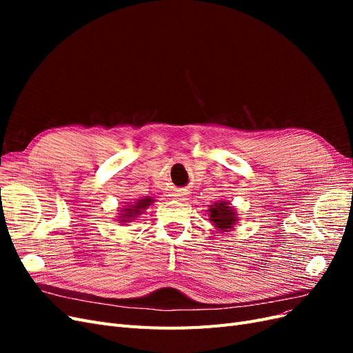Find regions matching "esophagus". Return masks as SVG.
Masks as SVG:
<instances>
[{
  "label": "esophagus",
  "mask_w": 353,
  "mask_h": 353,
  "mask_svg": "<svg viewBox=\"0 0 353 353\" xmlns=\"http://www.w3.org/2000/svg\"><path fill=\"white\" fill-rule=\"evenodd\" d=\"M176 196L181 197V200H185V196H187V194H185V193H176Z\"/></svg>",
  "instance_id": "esophagus-1"
}]
</instances>
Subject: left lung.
<instances>
[{"label":"left lung","mask_w":353,"mask_h":353,"mask_svg":"<svg viewBox=\"0 0 353 353\" xmlns=\"http://www.w3.org/2000/svg\"><path fill=\"white\" fill-rule=\"evenodd\" d=\"M210 221L213 225L222 231H228L232 228V223L236 221V212H234L227 201H219L210 206Z\"/></svg>","instance_id":"obj_1"}]
</instances>
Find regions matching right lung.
<instances>
[{
    "label": "right lung",
    "instance_id": "right-lung-1",
    "mask_svg": "<svg viewBox=\"0 0 353 353\" xmlns=\"http://www.w3.org/2000/svg\"><path fill=\"white\" fill-rule=\"evenodd\" d=\"M150 203H152V199H144V200H140L138 203H135V205L126 206V209L123 212L125 213L123 218H134L135 215H138V213H141V210L145 209L148 205H150Z\"/></svg>",
    "mask_w": 353,
    "mask_h": 353
}]
</instances>
